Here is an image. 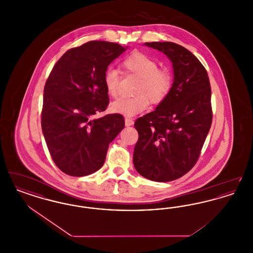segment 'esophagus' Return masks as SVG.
<instances>
[{"label":"esophagus","instance_id":"obj_1","mask_svg":"<svg viewBox=\"0 0 253 253\" xmlns=\"http://www.w3.org/2000/svg\"><path fill=\"white\" fill-rule=\"evenodd\" d=\"M125 125L126 126H132V125H133V121H132V119L126 118L125 119Z\"/></svg>","mask_w":253,"mask_h":253}]
</instances>
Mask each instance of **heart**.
Masks as SVG:
<instances>
[{
	"instance_id": "heart-1",
	"label": "heart",
	"mask_w": 253,
	"mask_h": 253,
	"mask_svg": "<svg viewBox=\"0 0 253 253\" xmlns=\"http://www.w3.org/2000/svg\"><path fill=\"white\" fill-rule=\"evenodd\" d=\"M125 73L140 78L134 94L137 96L129 98H120L111 104V111L127 118H132L142 113L149 106V100L153 104L160 103L171 86V75L167 69H160L157 60L144 53L134 52L122 60ZM121 73L109 67L104 73L103 83L109 96L117 97L120 94Z\"/></svg>"
}]
</instances>
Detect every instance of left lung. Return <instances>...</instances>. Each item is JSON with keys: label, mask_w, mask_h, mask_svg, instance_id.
<instances>
[{"label": "left lung", "mask_w": 253, "mask_h": 253, "mask_svg": "<svg viewBox=\"0 0 253 253\" xmlns=\"http://www.w3.org/2000/svg\"><path fill=\"white\" fill-rule=\"evenodd\" d=\"M172 63L173 83L155 111L134 122L138 140L133 166L149 180L169 182L180 178L196 163L212 113L208 73L188 49L170 42H145Z\"/></svg>", "instance_id": "obj_1"}]
</instances>
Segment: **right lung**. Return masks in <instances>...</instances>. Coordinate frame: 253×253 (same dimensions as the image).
<instances>
[{"label": "right lung", "mask_w": 253, "mask_h": 253, "mask_svg": "<svg viewBox=\"0 0 253 253\" xmlns=\"http://www.w3.org/2000/svg\"><path fill=\"white\" fill-rule=\"evenodd\" d=\"M127 48L88 42L65 52L49 75L42 130L53 161L68 175L85 176L101 168L109 144L125 126L120 114L95 116L109 104L104 73Z\"/></svg>", "instance_id": "1"}]
</instances>
